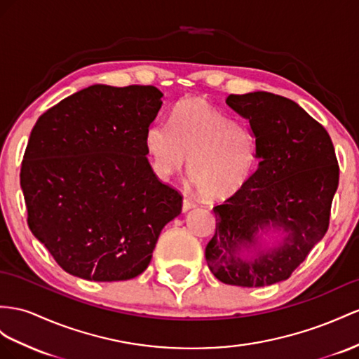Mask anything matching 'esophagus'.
Masks as SVG:
<instances>
[{
    "label": "esophagus",
    "mask_w": 359,
    "mask_h": 359,
    "mask_svg": "<svg viewBox=\"0 0 359 359\" xmlns=\"http://www.w3.org/2000/svg\"><path fill=\"white\" fill-rule=\"evenodd\" d=\"M196 206H197V205H196L192 200L183 198V205H182V210H183V212H187V210H189V209H192V208H196Z\"/></svg>",
    "instance_id": "1"
}]
</instances>
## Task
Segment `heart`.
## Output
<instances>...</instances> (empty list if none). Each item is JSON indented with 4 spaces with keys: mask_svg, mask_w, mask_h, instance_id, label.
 <instances>
[{
    "mask_svg": "<svg viewBox=\"0 0 359 359\" xmlns=\"http://www.w3.org/2000/svg\"><path fill=\"white\" fill-rule=\"evenodd\" d=\"M145 145L162 179L180 172L188 158V176L209 200L227 198L244 188L258 153L249 128L201 98L180 103L171 123L154 121L147 128Z\"/></svg>",
    "mask_w": 359,
    "mask_h": 359,
    "instance_id": "1",
    "label": "heart"
}]
</instances>
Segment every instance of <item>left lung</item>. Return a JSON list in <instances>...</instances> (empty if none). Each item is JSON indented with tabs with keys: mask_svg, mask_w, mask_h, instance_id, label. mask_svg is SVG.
<instances>
[{
	"mask_svg": "<svg viewBox=\"0 0 359 359\" xmlns=\"http://www.w3.org/2000/svg\"><path fill=\"white\" fill-rule=\"evenodd\" d=\"M226 103L249 121L261 161L244 188L214 208L205 256L223 283L265 287L288 279L327 232L339 168L326 128L292 100L258 90ZM269 230L281 240L262 250L259 233Z\"/></svg>",
	"mask_w": 359,
	"mask_h": 359,
	"instance_id": "left-lung-1",
	"label": "left lung"
}]
</instances>
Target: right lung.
<instances>
[{
  "label": "right lung",
  "mask_w": 359,
  "mask_h": 359,
  "mask_svg": "<svg viewBox=\"0 0 359 359\" xmlns=\"http://www.w3.org/2000/svg\"><path fill=\"white\" fill-rule=\"evenodd\" d=\"M162 97L154 86L94 85L36 121L21 165L27 223L67 273L136 278L180 214V192L147 159L145 133Z\"/></svg>",
  "instance_id": "1"
}]
</instances>
